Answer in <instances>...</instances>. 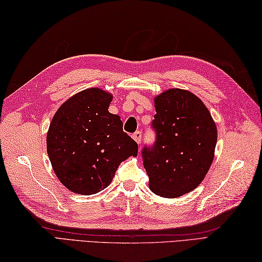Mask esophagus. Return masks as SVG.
<instances>
[{"mask_svg": "<svg viewBox=\"0 0 262 262\" xmlns=\"http://www.w3.org/2000/svg\"><path fill=\"white\" fill-rule=\"evenodd\" d=\"M133 140H134L137 144H141V141H142V133L141 132H136L133 134Z\"/></svg>", "mask_w": 262, "mask_h": 262, "instance_id": "esophagus-1", "label": "esophagus"}]
</instances>
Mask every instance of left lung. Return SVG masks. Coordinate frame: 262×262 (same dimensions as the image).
<instances>
[{"mask_svg":"<svg viewBox=\"0 0 262 262\" xmlns=\"http://www.w3.org/2000/svg\"><path fill=\"white\" fill-rule=\"evenodd\" d=\"M152 126L157 141L142 151L148 187L164 198H177L196 189L207 174L217 142L209 110L197 96L170 89L154 98Z\"/></svg>","mask_w":262,"mask_h":262,"instance_id":"8db88e82","label":"left lung"}]
</instances>
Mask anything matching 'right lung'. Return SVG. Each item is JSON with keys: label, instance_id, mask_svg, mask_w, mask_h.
<instances>
[{"label": "right lung", "instance_id": "add662e5", "mask_svg": "<svg viewBox=\"0 0 262 262\" xmlns=\"http://www.w3.org/2000/svg\"><path fill=\"white\" fill-rule=\"evenodd\" d=\"M113 96L99 88L74 94L60 105L47 132V153L58 180L79 194L107 188L119 164L138 146L108 111Z\"/></svg>", "mask_w": 262, "mask_h": 262}]
</instances>
